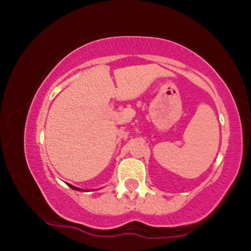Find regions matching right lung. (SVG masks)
Returning <instances> with one entry per match:
<instances>
[{"label":"right lung","mask_w":251,"mask_h":251,"mask_svg":"<svg viewBox=\"0 0 251 251\" xmlns=\"http://www.w3.org/2000/svg\"><path fill=\"white\" fill-rule=\"evenodd\" d=\"M71 189H74V190H77V191H85V190H82V189H79V188H77V186H74V185H71V184H68Z\"/></svg>","instance_id":"obj_1"}]
</instances>
